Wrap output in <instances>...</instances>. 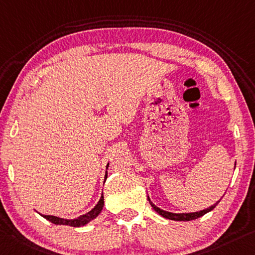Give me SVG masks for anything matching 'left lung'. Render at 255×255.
Segmentation results:
<instances>
[{"instance_id": "obj_1", "label": "left lung", "mask_w": 255, "mask_h": 255, "mask_svg": "<svg viewBox=\"0 0 255 255\" xmlns=\"http://www.w3.org/2000/svg\"><path fill=\"white\" fill-rule=\"evenodd\" d=\"M235 165H236V164H235ZM147 200H148V202H149V204H151V207H152L153 209H154L155 211H156L157 213H159L160 216H162L163 218H167V219H169V220H175V221H191V220H194V219H197V218L204 216L205 213L212 211V210L217 207V204L220 202V201H218L216 204L211 205V207H210V208L204 209V210H201V211H197V212H191V213H172V212L164 211V210L157 208L155 204L152 203L148 196H147Z\"/></svg>"}]
</instances>
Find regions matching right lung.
Here are the masks:
<instances>
[{"mask_svg":"<svg viewBox=\"0 0 255 255\" xmlns=\"http://www.w3.org/2000/svg\"><path fill=\"white\" fill-rule=\"evenodd\" d=\"M108 167L109 164L107 165V169ZM107 177H108V172L106 171V177H104V178L107 179ZM103 205H104V197L102 194L100 201L98 202V204H96L90 212H87L86 215H83L78 218H76V219H63V218H59L55 216H44V215H40V216L45 218L46 220L51 221L52 224L54 225H66V226H70V227H82V226L87 225L88 222L92 221L93 219H95V218L100 215L103 209Z\"/></svg>","mask_w":255,"mask_h":255,"instance_id":"obj_1","label":"right lung"}]
</instances>
